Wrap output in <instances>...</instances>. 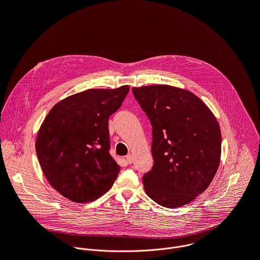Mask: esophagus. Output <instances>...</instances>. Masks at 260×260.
<instances>
[{"instance_id": "esophagus-1", "label": "esophagus", "mask_w": 260, "mask_h": 260, "mask_svg": "<svg viewBox=\"0 0 260 260\" xmlns=\"http://www.w3.org/2000/svg\"><path fill=\"white\" fill-rule=\"evenodd\" d=\"M125 159H126V162L131 165V164H133V161H134V156H133L132 154H128Z\"/></svg>"}]
</instances>
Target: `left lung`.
Wrapping results in <instances>:
<instances>
[{"mask_svg":"<svg viewBox=\"0 0 260 260\" xmlns=\"http://www.w3.org/2000/svg\"><path fill=\"white\" fill-rule=\"evenodd\" d=\"M133 93L152 126L154 165L143 176L145 192L162 207L187 205L208 188L218 170L219 123L189 90L160 84L134 87Z\"/></svg>","mask_w":260,"mask_h":260,"instance_id":"left-lung-1","label":"left lung"}]
</instances>
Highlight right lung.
Returning <instances> with one entry per match:
<instances>
[{"label":"right lung","mask_w":260,"mask_h":260,"mask_svg":"<svg viewBox=\"0 0 260 260\" xmlns=\"http://www.w3.org/2000/svg\"><path fill=\"white\" fill-rule=\"evenodd\" d=\"M128 85L87 89L55 104L36 140V152L51 186L76 203L91 202L112 186L120 167L110 155L108 120Z\"/></svg>","instance_id":"right-lung-1"}]
</instances>
